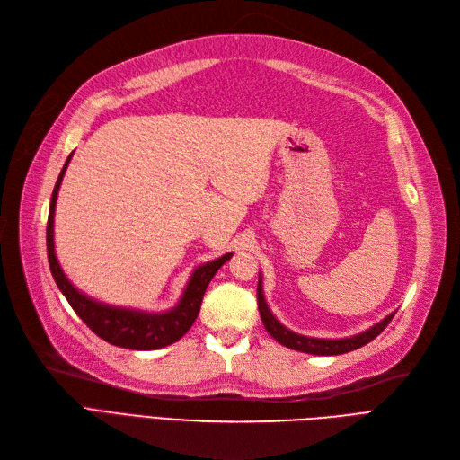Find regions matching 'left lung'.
Masks as SVG:
<instances>
[{
    "instance_id": "8db88e82",
    "label": "left lung",
    "mask_w": 460,
    "mask_h": 460,
    "mask_svg": "<svg viewBox=\"0 0 460 460\" xmlns=\"http://www.w3.org/2000/svg\"><path fill=\"white\" fill-rule=\"evenodd\" d=\"M258 309H260V315L263 321V327L268 331L279 344H283L290 349L296 351H304V353H311V355H340V353H348L358 349L365 344H368L370 340H375L384 329L388 327L390 321L394 319L395 311L390 315L384 317L380 323L373 324V327L359 332V334H353L348 338H314V336H304L298 332H292L290 329H287L283 323L277 321V317L271 314V309L265 302V296H263V285H261V275L258 280Z\"/></svg>"
}]
</instances>
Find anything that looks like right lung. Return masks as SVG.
Returning a JSON list of instances; mask_svg holds the SVG:
<instances>
[{"label":"right lung","instance_id":"right-lung-1","mask_svg":"<svg viewBox=\"0 0 460 460\" xmlns=\"http://www.w3.org/2000/svg\"><path fill=\"white\" fill-rule=\"evenodd\" d=\"M70 158L72 155L66 158L61 173L57 177V183L51 195V204H49V217H48V260H49L51 275L55 279L58 290L65 294V298L68 300L72 309L76 311L78 317L87 324V327L112 346L149 351V349L166 348L177 342V340H180L192 327V323H195L200 311L206 287L210 285L212 277L233 254L229 252V254L221 256L217 260L199 265V268L190 273V279L181 294L180 302L175 304V307L168 311H160V314H151V311H141V309H131V307H116V305H109L90 298V296L80 292L70 283L63 268L58 265V260L55 254V239H53L55 206H57L58 189H61Z\"/></svg>","mask_w":460,"mask_h":460}]
</instances>
